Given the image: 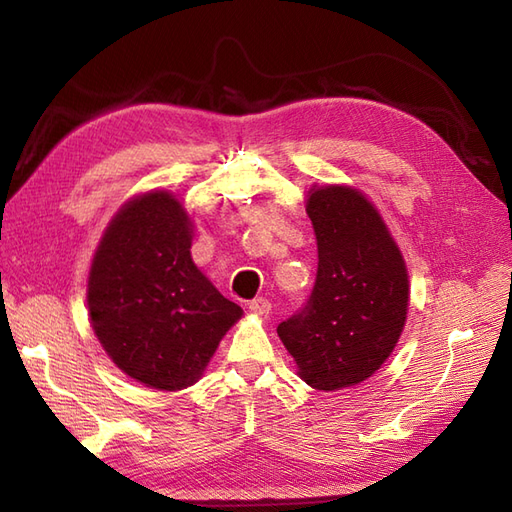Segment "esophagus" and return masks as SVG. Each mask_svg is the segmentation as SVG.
<instances>
[{"label": "esophagus", "instance_id": "esophagus-1", "mask_svg": "<svg viewBox=\"0 0 512 512\" xmlns=\"http://www.w3.org/2000/svg\"><path fill=\"white\" fill-rule=\"evenodd\" d=\"M247 307H250V312H254L258 316H269L271 314V303L265 297L252 299L250 303H247Z\"/></svg>", "mask_w": 512, "mask_h": 512}]
</instances>
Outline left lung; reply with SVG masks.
<instances>
[{"mask_svg": "<svg viewBox=\"0 0 512 512\" xmlns=\"http://www.w3.org/2000/svg\"><path fill=\"white\" fill-rule=\"evenodd\" d=\"M318 245L307 303L277 335L318 391L367 380L389 359L408 314V271L369 200L346 185L312 188L307 198Z\"/></svg>", "mask_w": 512, "mask_h": 512, "instance_id": "8db88e82", "label": "left lung"}]
</instances>
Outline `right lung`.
I'll return each instance as SVG.
<instances>
[{
  "label": "right lung",
  "mask_w": 512,
  "mask_h": 512,
  "mask_svg": "<svg viewBox=\"0 0 512 512\" xmlns=\"http://www.w3.org/2000/svg\"><path fill=\"white\" fill-rule=\"evenodd\" d=\"M190 247L179 200L149 192L115 215L89 271L87 305L102 348L130 378L160 391L194 384L243 314L198 271Z\"/></svg>",
  "instance_id": "1"
}]
</instances>
